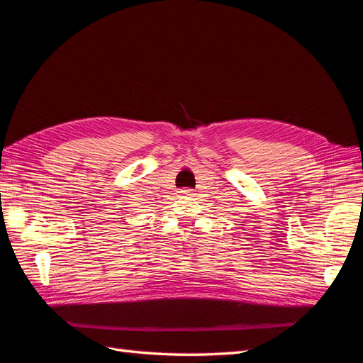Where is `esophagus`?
<instances>
[{"label": "esophagus", "mask_w": 363, "mask_h": 363, "mask_svg": "<svg viewBox=\"0 0 363 363\" xmlns=\"http://www.w3.org/2000/svg\"><path fill=\"white\" fill-rule=\"evenodd\" d=\"M182 195H192V191L191 189H180L179 191Z\"/></svg>", "instance_id": "1"}]
</instances>
